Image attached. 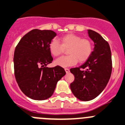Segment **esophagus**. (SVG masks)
Returning a JSON list of instances; mask_svg holds the SVG:
<instances>
[{"label": "esophagus", "mask_w": 125, "mask_h": 125, "mask_svg": "<svg viewBox=\"0 0 125 125\" xmlns=\"http://www.w3.org/2000/svg\"><path fill=\"white\" fill-rule=\"evenodd\" d=\"M65 71H66V73H69V71H70V70L68 68H65Z\"/></svg>", "instance_id": "1"}]
</instances>
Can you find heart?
<instances>
[{
    "label": "heart",
    "mask_w": 125,
    "mask_h": 125,
    "mask_svg": "<svg viewBox=\"0 0 125 125\" xmlns=\"http://www.w3.org/2000/svg\"><path fill=\"white\" fill-rule=\"evenodd\" d=\"M60 43L56 39L49 44L48 48L52 55L59 56L63 53L64 49H67L69 55L62 56L55 61L58 66L66 67L76 64L77 62H84L90 57L93 52V44L90 40L82 38L79 35L69 34L59 39Z\"/></svg>",
    "instance_id": "obj_1"
}]
</instances>
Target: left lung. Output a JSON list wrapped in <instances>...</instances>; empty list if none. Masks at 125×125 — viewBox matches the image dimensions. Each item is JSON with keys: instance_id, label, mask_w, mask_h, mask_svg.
<instances>
[{"instance_id": "8db88e82", "label": "left lung", "mask_w": 125, "mask_h": 125, "mask_svg": "<svg viewBox=\"0 0 125 125\" xmlns=\"http://www.w3.org/2000/svg\"><path fill=\"white\" fill-rule=\"evenodd\" d=\"M88 33L94 43L93 51L83 64L70 69L75 77L71 84V91L83 101L94 99L104 90L112 69L111 51L107 42L94 31L88 29Z\"/></svg>"}]
</instances>
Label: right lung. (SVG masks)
Masks as SVG:
<instances>
[{"mask_svg":"<svg viewBox=\"0 0 125 125\" xmlns=\"http://www.w3.org/2000/svg\"><path fill=\"white\" fill-rule=\"evenodd\" d=\"M56 35L53 31L33 29L21 38L15 48V78L22 93L31 99L50 97L57 82L66 74L59 66L47 67L53 60L48 46Z\"/></svg>","mask_w":125,"mask_h":125,"instance_id":"add662e5","label":"right lung"}]
</instances>
